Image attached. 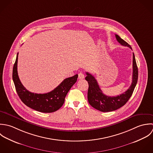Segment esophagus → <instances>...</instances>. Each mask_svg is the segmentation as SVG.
Listing matches in <instances>:
<instances>
[{
	"instance_id": "1",
	"label": "esophagus",
	"mask_w": 153,
	"mask_h": 153,
	"mask_svg": "<svg viewBox=\"0 0 153 153\" xmlns=\"http://www.w3.org/2000/svg\"><path fill=\"white\" fill-rule=\"evenodd\" d=\"M78 78L79 79H83L85 78V75L82 72H80L78 74Z\"/></svg>"
}]
</instances>
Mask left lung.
<instances>
[{"label": "left lung", "instance_id": "1", "mask_svg": "<svg viewBox=\"0 0 153 153\" xmlns=\"http://www.w3.org/2000/svg\"><path fill=\"white\" fill-rule=\"evenodd\" d=\"M115 36L120 44L123 46L128 47L132 50L130 45L120 38L119 35H115ZM132 68L133 72L131 85L126 91L117 96H109L103 94L95 78L91 74L86 72L87 76L85 79L88 81L89 84L88 99L89 104L94 109L104 112L114 111L123 106L132 96L138 81V71L134 53Z\"/></svg>", "mask_w": 153, "mask_h": 153}]
</instances>
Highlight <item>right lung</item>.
I'll return each instance as SVG.
<instances>
[{"label":"right lung","mask_w":153,"mask_h":153,"mask_svg":"<svg viewBox=\"0 0 153 153\" xmlns=\"http://www.w3.org/2000/svg\"><path fill=\"white\" fill-rule=\"evenodd\" d=\"M18 53L13 67L12 79L16 92L27 106L35 111L50 113L59 109L64 103L65 97L73 85L76 82L78 74L64 79L53 91L44 94H38L29 92L21 83L17 70Z\"/></svg>","instance_id":"right-lung-1"}]
</instances>
